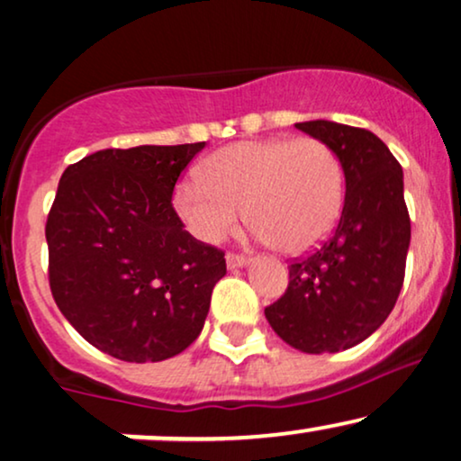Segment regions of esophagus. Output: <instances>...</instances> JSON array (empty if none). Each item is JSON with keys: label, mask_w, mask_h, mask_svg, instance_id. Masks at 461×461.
Instances as JSON below:
<instances>
[{"label": "esophagus", "mask_w": 461, "mask_h": 461, "mask_svg": "<svg viewBox=\"0 0 461 461\" xmlns=\"http://www.w3.org/2000/svg\"><path fill=\"white\" fill-rule=\"evenodd\" d=\"M249 265V258L248 256H241V254H226V267L230 268H243Z\"/></svg>", "instance_id": "1"}]
</instances>
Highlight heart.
Masks as SVG:
<instances>
[{"mask_svg": "<svg viewBox=\"0 0 461 461\" xmlns=\"http://www.w3.org/2000/svg\"><path fill=\"white\" fill-rule=\"evenodd\" d=\"M345 201V171L330 146L313 137L237 141L203 165V179L173 190V207L190 235L220 243L243 213L260 241L304 254L330 235Z\"/></svg>", "mask_w": 461, "mask_h": 461, "instance_id": "obj_1", "label": "heart"}]
</instances>
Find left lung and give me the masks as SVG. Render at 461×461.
Segmentation results:
<instances>
[{
  "mask_svg": "<svg viewBox=\"0 0 461 461\" xmlns=\"http://www.w3.org/2000/svg\"><path fill=\"white\" fill-rule=\"evenodd\" d=\"M296 129L340 158L343 213L324 245L288 267V290L265 315L290 348L337 354L384 324L402 288L411 243L402 167L366 129L332 121L296 122Z\"/></svg>",
  "mask_w": 461,
  "mask_h": 461,
  "instance_id": "left-lung-1",
  "label": "left lung"
}]
</instances>
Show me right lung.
<instances>
[{"instance_id": "1", "label": "right lung", "mask_w": 461, "mask_h": 461, "mask_svg": "<svg viewBox=\"0 0 461 461\" xmlns=\"http://www.w3.org/2000/svg\"><path fill=\"white\" fill-rule=\"evenodd\" d=\"M203 148H107L61 176L46 222L50 290L104 354L160 362L203 330L226 260L184 230L171 205L179 173Z\"/></svg>"}]
</instances>
